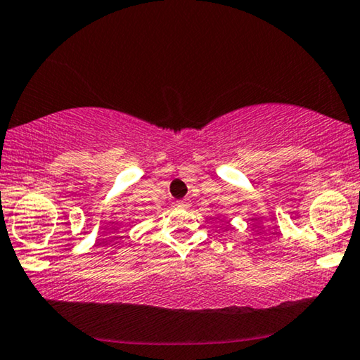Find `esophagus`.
<instances>
[{"label":"esophagus","instance_id":"34e87169","mask_svg":"<svg viewBox=\"0 0 360 360\" xmlns=\"http://www.w3.org/2000/svg\"><path fill=\"white\" fill-rule=\"evenodd\" d=\"M176 205H179V207H188V205H190V199H179V201H176Z\"/></svg>","mask_w":360,"mask_h":360}]
</instances>
